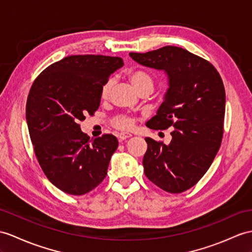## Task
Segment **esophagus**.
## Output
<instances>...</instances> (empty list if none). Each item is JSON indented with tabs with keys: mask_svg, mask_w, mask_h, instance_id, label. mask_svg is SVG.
<instances>
[{
	"mask_svg": "<svg viewBox=\"0 0 252 252\" xmlns=\"http://www.w3.org/2000/svg\"><path fill=\"white\" fill-rule=\"evenodd\" d=\"M130 137H131L130 132H121V133H119V136H118L120 141H123V140H125L127 138H130Z\"/></svg>",
	"mask_w": 252,
	"mask_h": 252,
	"instance_id": "34e87169",
	"label": "esophagus"
}]
</instances>
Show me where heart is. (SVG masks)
Returning <instances> with one entry per match:
<instances>
[{"label": "heart", "instance_id": "1", "mask_svg": "<svg viewBox=\"0 0 252 252\" xmlns=\"http://www.w3.org/2000/svg\"><path fill=\"white\" fill-rule=\"evenodd\" d=\"M128 79H129L130 83L133 85V88L136 89L139 93L143 91H150L152 93L153 89H154V78L152 75H150L147 71L144 70H131L128 73ZM112 88V80L110 79L106 83H103L101 87L100 95L101 98H107L110 90ZM113 124L115 127L121 128V129H127V128L131 127L132 121L130 118H128L126 115H118L113 119Z\"/></svg>", "mask_w": 252, "mask_h": 252}]
</instances>
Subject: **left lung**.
<instances>
[{
    "mask_svg": "<svg viewBox=\"0 0 252 252\" xmlns=\"http://www.w3.org/2000/svg\"><path fill=\"white\" fill-rule=\"evenodd\" d=\"M129 55L169 78L163 101L146 126L156 130L174 127L172 140L165 145L145 138L144 173L164 191L183 192L206 173L221 144L225 112L221 77L208 61L180 47Z\"/></svg>",
    "mask_w": 252,
    "mask_h": 252,
    "instance_id": "obj_1",
    "label": "left lung"
}]
</instances>
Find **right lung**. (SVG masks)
I'll use <instances>...</instances> for the list:
<instances>
[{"label": "right lung", "instance_id": "add662e5", "mask_svg": "<svg viewBox=\"0 0 252 252\" xmlns=\"http://www.w3.org/2000/svg\"><path fill=\"white\" fill-rule=\"evenodd\" d=\"M123 65L118 57L70 55L48 66L30 90L26 115L35 155L48 180L66 193H88L107 175L118 139H90L79 122L99 108L101 87Z\"/></svg>", "mask_w": 252, "mask_h": 252}]
</instances>
